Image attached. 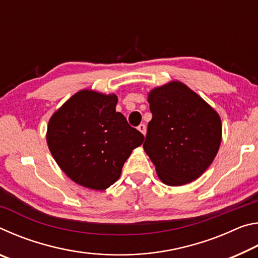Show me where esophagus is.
I'll list each match as a JSON object with an SVG mask.
<instances>
[{
	"mask_svg": "<svg viewBox=\"0 0 258 258\" xmlns=\"http://www.w3.org/2000/svg\"><path fill=\"white\" fill-rule=\"evenodd\" d=\"M138 130H139L140 132H141L143 135H146V133H147V126H146L145 124H140V125L138 126Z\"/></svg>",
	"mask_w": 258,
	"mask_h": 258,
	"instance_id": "esophagus-1",
	"label": "esophagus"
}]
</instances>
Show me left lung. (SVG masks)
Returning <instances> with one entry per match:
<instances>
[{"instance_id": "1", "label": "left lung", "mask_w": 258, "mask_h": 258, "mask_svg": "<svg viewBox=\"0 0 258 258\" xmlns=\"http://www.w3.org/2000/svg\"><path fill=\"white\" fill-rule=\"evenodd\" d=\"M152 119L143 149L165 184L197 180L213 163L222 140L218 113L181 82L156 87L148 95Z\"/></svg>"}]
</instances>
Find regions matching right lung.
<instances>
[{
	"instance_id": "1",
	"label": "right lung",
	"mask_w": 258,
	"mask_h": 258,
	"mask_svg": "<svg viewBox=\"0 0 258 258\" xmlns=\"http://www.w3.org/2000/svg\"><path fill=\"white\" fill-rule=\"evenodd\" d=\"M116 94L82 90L49 120L46 141L59 167L74 182L106 190L145 137L116 111Z\"/></svg>"
}]
</instances>
